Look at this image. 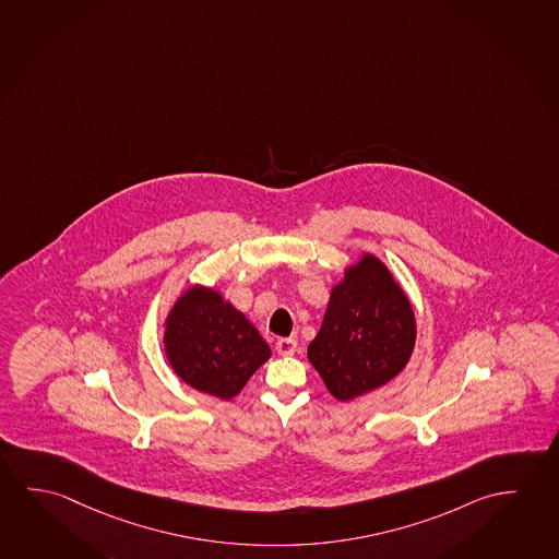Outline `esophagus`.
Masks as SVG:
<instances>
[{
	"mask_svg": "<svg viewBox=\"0 0 559 559\" xmlns=\"http://www.w3.org/2000/svg\"><path fill=\"white\" fill-rule=\"evenodd\" d=\"M275 349H277V354L280 355H293L297 352V340H293V337H280V340L275 342Z\"/></svg>",
	"mask_w": 559,
	"mask_h": 559,
	"instance_id": "34e87169",
	"label": "esophagus"
}]
</instances>
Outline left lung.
Returning a JSON list of instances; mask_svg holds the SVG:
<instances>
[{"mask_svg": "<svg viewBox=\"0 0 559 559\" xmlns=\"http://www.w3.org/2000/svg\"><path fill=\"white\" fill-rule=\"evenodd\" d=\"M416 342V320L386 266L364 257L330 295L309 359L332 396L352 400L394 379Z\"/></svg>", "mask_w": 559, "mask_h": 559, "instance_id": "obj_1", "label": "left lung"}]
</instances>
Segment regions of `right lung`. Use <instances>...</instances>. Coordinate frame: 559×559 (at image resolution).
Listing matches in <instances>:
<instances>
[{"instance_id": "right-lung-1", "label": "right lung", "mask_w": 559, "mask_h": 559, "mask_svg": "<svg viewBox=\"0 0 559 559\" xmlns=\"http://www.w3.org/2000/svg\"><path fill=\"white\" fill-rule=\"evenodd\" d=\"M165 349L182 381L223 400L237 396L270 357V347L245 314L204 287L178 299L167 320Z\"/></svg>"}]
</instances>
